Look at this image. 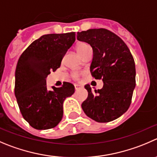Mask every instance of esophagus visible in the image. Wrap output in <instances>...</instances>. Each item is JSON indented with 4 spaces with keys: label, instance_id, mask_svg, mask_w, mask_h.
Returning a JSON list of instances; mask_svg holds the SVG:
<instances>
[{
    "label": "esophagus",
    "instance_id": "obj_1",
    "mask_svg": "<svg viewBox=\"0 0 157 157\" xmlns=\"http://www.w3.org/2000/svg\"><path fill=\"white\" fill-rule=\"evenodd\" d=\"M74 86H75V90H78V89H80V88L83 87L81 85H79V84H75L74 85Z\"/></svg>",
    "mask_w": 157,
    "mask_h": 157
}]
</instances>
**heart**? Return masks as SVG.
Listing matches in <instances>:
<instances>
[{
	"label": "heart",
	"mask_w": 157,
	"mask_h": 157,
	"mask_svg": "<svg viewBox=\"0 0 157 157\" xmlns=\"http://www.w3.org/2000/svg\"><path fill=\"white\" fill-rule=\"evenodd\" d=\"M90 47L88 44L85 43V42H80V43L77 44V47H76V49H77V51L78 52V54H80V56L83 55L88 49H90ZM80 77V74L78 72H74L73 73L72 77L74 79V80H79Z\"/></svg>",
	"instance_id": "heart-1"
}]
</instances>
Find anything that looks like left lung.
<instances>
[{"label":"left lung","mask_w":157,"mask_h":157,"mask_svg":"<svg viewBox=\"0 0 157 157\" xmlns=\"http://www.w3.org/2000/svg\"><path fill=\"white\" fill-rule=\"evenodd\" d=\"M77 40L93 48L90 72L101 79L103 88L92 90L85 86L88 97L81 106L87 117L99 123L117 119L130 107L136 86V68L133 57L124 40L104 28L90 29L77 33Z\"/></svg>","instance_id":"left-lung-1"}]
</instances>
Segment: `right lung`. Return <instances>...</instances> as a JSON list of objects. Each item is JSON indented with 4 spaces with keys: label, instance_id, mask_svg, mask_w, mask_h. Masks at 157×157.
Returning a JSON list of instances; mask_svg holds the SVG:
<instances>
[{
    "label": "right lung",
    "instance_id": "add662e5",
    "mask_svg": "<svg viewBox=\"0 0 157 157\" xmlns=\"http://www.w3.org/2000/svg\"><path fill=\"white\" fill-rule=\"evenodd\" d=\"M75 41V32L45 34L22 53L15 71L14 94L24 119L34 129L55 127L63 117V103L74 93V86L47 88L46 78L60 67L62 59Z\"/></svg>",
    "mask_w": 157,
    "mask_h": 157
}]
</instances>
